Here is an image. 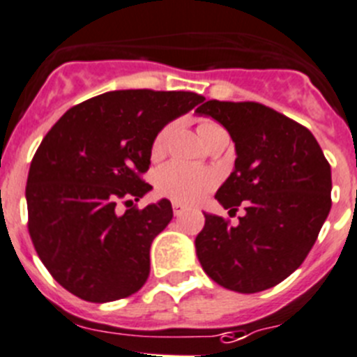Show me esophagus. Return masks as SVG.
Masks as SVG:
<instances>
[{"label":"esophagus","mask_w":357,"mask_h":357,"mask_svg":"<svg viewBox=\"0 0 357 357\" xmlns=\"http://www.w3.org/2000/svg\"><path fill=\"white\" fill-rule=\"evenodd\" d=\"M185 210H188V208H185L184 205H181V203H173V213H175L176 217H181L182 213L185 212Z\"/></svg>","instance_id":"34e87169"}]
</instances>
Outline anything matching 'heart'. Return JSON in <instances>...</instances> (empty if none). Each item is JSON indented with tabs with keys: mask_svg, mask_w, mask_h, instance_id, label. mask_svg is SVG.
I'll use <instances>...</instances> for the list:
<instances>
[{
	"mask_svg": "<svg viewBox=\"0 0 357 357\" xmlns=\"http://www.w3.org/2000/svg\"><path fill=\"white\" fill-rule=\"evenodd\" d=\"M172 130L173 124H166L155 133L151 147L152 158H159L165 154ZM198 133L206 144L213 135L224 133V128L212 119H202L198 124ZM215 182V175L210 169L196 168V166H189L178 161L162 165L154 175V188L159 196L175 203H185V205L199 202L206 192L212 191Z\"/></svg>",
	"mask_w": 357,
	"mask_h": 357,
	"instance_id": "heart-1",
	"label": "heart"
}]
</instances>
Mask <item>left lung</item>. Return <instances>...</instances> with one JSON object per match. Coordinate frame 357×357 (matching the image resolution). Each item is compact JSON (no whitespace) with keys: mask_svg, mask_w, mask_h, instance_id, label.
I'll return each instance as SVG.
<instances>
[{"mask_svg":"<svg viewBox=\"0 0 357 357\" xmlns=\"http://www.w3.org/2000/svg\"><path fill=\"white\" fill-rule=\"evenodd\" d=\"M231 135L235 169L215 198L231 226L205 213L196 254L213 282L236 293H259L289 277L314 247L331 208V166L314 135L256 101L210 100L198 108Z\"/></svg>","mask_w":357,"mask_h":357,"instance_id":"obj_1","label":"left lung"}]
</instances>
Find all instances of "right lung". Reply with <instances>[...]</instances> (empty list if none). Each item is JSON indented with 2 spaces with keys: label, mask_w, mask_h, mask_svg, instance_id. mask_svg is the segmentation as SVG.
Returning <instances> with one entry per match:
<instances>
[{
  "label": "right lung",
  "mask_w": 357,
  "mask_h": 357,
  "mask_svg": "<svg viewBox=\"0 0 357 357\" xmlns=\"http://www.w3.org/2000/svg\"><path fill=\"white\" fill-rule=\"evenodd\" d=\"M203 100L189 91H112L71 107L50 128L29 166L28 229L64 289L107 303L144 286L152 240L173 217L168 199L135 205L152 189L142 178L152 140Z\"/></svg>",
  "instance_id": "1"
}]
</instances>
